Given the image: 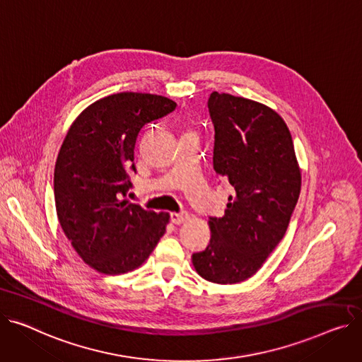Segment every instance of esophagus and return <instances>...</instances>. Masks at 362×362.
Returning <instances> with one entry per match:
<instances>
[{
  "label": "esophagus",
  "mask_w": 362,
  "mask_h": 362,
  "mask_svg": "<svg viewBox=\"0 0 362 362\" xmlns=\"http://www.w3.org/2000/svg\"><path fill=\"white\" fill-rule=\"evenodd\" d=\"M189 220V214L187 212H172L170 214V221L173 224H183Z\"/></svg>",
  "instance_id": "obj_1"
}]
</instances>
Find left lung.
<instances>
[{
	"label": "left lung",
	"instance_id": "1",
	"mask_svg": "<svg viewBox=\"0 0 362 362\" xmlns=\"http://www.w3.org/2000/svg\"><path fill=\"white\" fill-rule=\"evenodd\" d=\"M214 170L234 187L221 218L209 216L211 240L192 255L197 272L214 284L253 276L285 235L301 189L293 138L271 107L211 93Z\"/></svg>",
	"mask_w": 362,
	"mask_h": 362
}]
</instances>
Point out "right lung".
I'll use <instances>...</instances> for the list:
<instances>
[{
    "label": "right lung",
    "mask_w": 362,
    "mask_h": 362,
    "mask_svg": "<svg viewBox=\"0 0 362 362\" xmlns=\"http://www.w3.org/2000/svg\"><path fill=\"white\" fill-rule=\"evenodd\" d=\"M176 109L148 93H117L84 109L62 142L54 173L59 224L80 257L119 275L148 259L170 215L125 199L139 132Z\"/></svg>",
    "instance_id": "right-lung-1"
}]
</instances>
